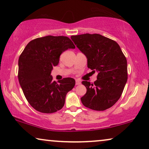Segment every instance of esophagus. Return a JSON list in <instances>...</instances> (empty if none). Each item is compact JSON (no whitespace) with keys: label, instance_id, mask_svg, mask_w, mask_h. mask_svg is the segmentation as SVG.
I'll return each mask as SVG.
<instances>
[{"label":"esophagus","instance_id":"1","mask_svg":"<svg viewBox=\"0 0 149 149\" xmlns=\"http://www.w3.org/2000/svg\"><path fill=\"white\" fill-rule=\"evenodd\" d=\"M75 84H76V85H81V81L79 80H76V81H75Z\"/></svg>","mask_w":149,"mask_h":149}]
</instances>
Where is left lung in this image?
<instances>
[{
	"label": "left lung",
	"mask_w": 149,
	"mask_h": 149,
	"mask_svg": "<svg viewBox=\"0 0 149 149\" xmlns=\"http://www.w3.org/2000/svg\"><path fill=\"white\" fill-rule=\"evenodd\" d=\"M75 45L87 58V67L97 72L93 83L83 81L87 92L81 97L85 107L105 111L121 97L127 80V60L117 42L98 34L72 36Z\"/></svg>",
	"instance_id": "obj_1"
}]
</instances>
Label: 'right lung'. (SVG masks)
<instances>
[{
	"mask_svg": "<svg viewBox=\"0 0 149 149\" xmlns=\"http://www.w3.org/2000/svg\"><path fill=\"white\" fill-rule=\"evenodd\" d=\"M74 48L72 40L64 36L35 38L24 48L18 60V79L26 100L36 111L53 113L64 107L75 81L67 77L57 83L51 72L58 64L60 55Z\"/></svg>",
	"mask_w": 149,
	"mask_h": 149,
	"instance_id": "obj_1",
	"label": "right lung"
}]
</instances>
